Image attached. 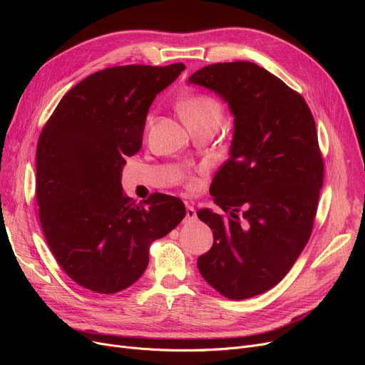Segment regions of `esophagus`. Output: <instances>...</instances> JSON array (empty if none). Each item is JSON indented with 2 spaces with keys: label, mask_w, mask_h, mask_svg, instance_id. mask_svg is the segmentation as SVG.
I'll return each instance as SVG.
<instances>
[{
  "label": "esophagus",
  "mask_w": 365,
  "mask_h": 365,
  "mask_svg": "<svg viewBox=\"0 0 365 365\" xmlns=\"http://www.w3.org/2000/svg\"><path fill=\"white\" fill-rule=\"evenodd\" d=\"M197 217V212L192 204L186 202V216H185V222H192Z\"/></svg>",
  "instance_id": "34e87169"
}]
</instances>
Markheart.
I'll list each match as a JSON object with an SVG mask.
<instances>
[{"mask_svg":"<svg viewBox=\"0 0 365 365\" xmlns=\"http://www.w3.org/2000/svg\"><path fill=\"white\" fill-rule=\"evenodd\" d=\"M179 112L187 127L202 123L219 125L223 117V106L213 96L194 93L186 96L185 99L179 102ZM202 170L204 167H200L197 173H202ZM197 173H187L186 175V180L190 186L197 185Z\"/></svg>","mask_w":365,"mask_h":365,"instance_id":"heart-1","label":"heart"}]
</instances>
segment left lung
<instances>
[{
	"label": "left lung",
	"mask_w": 365,
	"mask_h": 365,
	"mask_svg": "<svg viewBox=\"0 0 365 365\" xmlns=\"http://www.w3.org/2000/svg\"><path fill=\"white\" fill-rule=\"evenodd\" d=\"M189 83L215 90L234 113L231 157L210 186L226 217L204 208L213 245L202 278L242 300L275 287L308 244L324 180L312 112L302 94L252 62L204 66Z\"/></svg>",
	"instance_id": "1"
}]
</instances>
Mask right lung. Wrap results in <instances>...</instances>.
<instances>
[{"instance_id": "obj_1", "label": "right lung", "mask_w": 365, "mask_h": 365, "mask_svg": "<svg viewBox=\"0 0 365 365\" xmlns=\"http://www.w3.org/2000/svg\"><path fill=\"white\" fill-rule=\"evenodd\" d=\"M183 69L125 65L94 72L63 96L43 127L38 215L54 259L87 290L113 294L136 282L150 244L186 215L178 197L155 192L136 202L121 187L125 157L142 146L150 103Z\"/></svg>"}]
</instances>
